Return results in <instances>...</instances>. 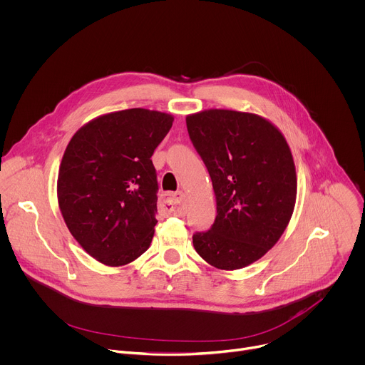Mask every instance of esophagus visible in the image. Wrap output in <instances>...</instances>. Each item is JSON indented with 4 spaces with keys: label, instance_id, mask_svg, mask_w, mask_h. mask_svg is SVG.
Instances as JSON below:
<instances>
[{
    "label": "esophagus",
    "instance_id": "1",
    "mask_svg": "<svg viewBox=\"0 0 365 365\" xmlns=\"http://www.w3.org/2000/svg\"><path fill=\"white\" fill-rule=\"evenodd\" d=\"M186 210V196L182 190L175 193L165 195L163 200L160 202V212L165 215H183Z\"/></svg>",
    "mask_w": 365,
    "mask_h": 365
}]
</instances>
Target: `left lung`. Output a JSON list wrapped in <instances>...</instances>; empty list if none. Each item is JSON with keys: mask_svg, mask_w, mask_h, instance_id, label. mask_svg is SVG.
<instances>
[{"mask_svg": "<svg viewBox=\"0 0 365 365\" xmlns=\"http://www.w3.org/2000/svg\"><path fill=\"white\" fill-rule=\"evenodd\" d=\"M216 196L210 230L193 235L197 255L220 270L263 257L284 233L296 205L297 178L283 133L247 112L207 109L186 118Z\"/></svg>", "mask_w": 365, "mask_h": 365, "instance_id": "left-lung-1", "label": "left lung"}]
</instances>
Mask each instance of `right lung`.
Returning a JSON list of instances; mask_svg holds the SVG:
<instances>
[{
    "label": "right lung",
    "instance_id": "add662e5",
    "mask_svg": "<svg viewBox=\"0 0 365 365\" xmlns=\"http://www.w3.org/2000/svg\"><path fill=\"white\" fill-rule=\"evenodd\" d=\"M173 116L142 108L102 115L69 140L58 173L62 217L82 249L118 267L143 255L156 220L152 155Z\"/></svg>",
    "mask_w": 365,
    "mask_h": 365
}]
</instances>
